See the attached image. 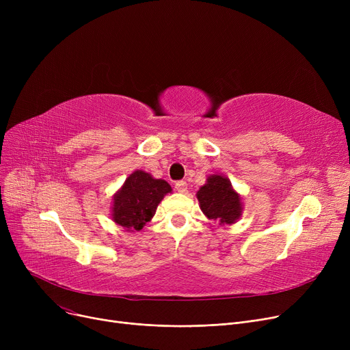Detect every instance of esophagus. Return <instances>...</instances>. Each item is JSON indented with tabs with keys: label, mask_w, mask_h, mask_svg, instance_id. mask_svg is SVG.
I'll list each match as a JSON object with an SVG mask.
<instances>
[{
	"label": "esophagus",
	"mask_w": 350,
	"mask_h": 350,
	"mask_svg": "<svg viewBox=\"0 0 350 350\" xmlns=\"http://www.w3.org/2000/svg\"><path fill=\"white\" fill-rule=\"evenodd\" d=\"M176 190L178 191V193H186L187 191V183L185 181V180H178V181H176Z\"/></svg>",
	"instance_id": "obj_1"
}]
</instances>
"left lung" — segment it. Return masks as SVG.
<instances>
[{"label": "left lung", "mask_w": 350, "mask_h": 350, "mask_svg": "<svg viewBox=\"0 0 350 350\" xmlns=\"http://www.w3.org/2000/svg\"><path fill=\"white\" fill-rule=\"evenodd\" d=\"M197 198L203 213L221 224H232L241 215V201L228 178L211 176L206 185L197 191Z\"/></svg>", "instance_id": "8db88e82"}]
</instances>
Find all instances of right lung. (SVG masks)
Returning <instances> with one entry per match:
<instances>
[{"label": "right lung", "mask_w": 350, "mask_h": 350, "mask_svg": "<svg viewBox=\"0 0 350 350\" xmlns=\"http://www.w3.org/2000/svg\"><path fill=\"white\" fill-rule=\"evenodd\" d=\"M170 191L167 181L156 180L142 170L132 173L113 198V221L129 231H140Z\"/></svg>", "instance_id": "right-lung-1"}]
</instances>
